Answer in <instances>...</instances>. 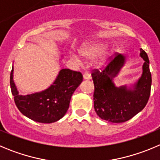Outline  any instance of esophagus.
Here are the masks:
<instances>
[{"instance_id": "esophagus-1", "label": "esophagus", "mask_w": 160, "mask_h": 160, "mask_svg": "<svg viewBox=\"0 0 160 160\" xmlns=\"http://www.w3.org/2000/svg\"><path fill=\"white\" fill-rule=\"evenodd\" d=\"M83 78H84L85 80H90V79L91 78V76H90V74H89V73L86 72L83 74Z\"/></svg>"}]
</instances>
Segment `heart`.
<instances>
[{
  "label": "heart",
  "mask_w": 160,
  "mask_h": 160,
  "mask_svg": "<svg viewBox=\"0 0 160 160\" xmlns=\"http://www.w3.org/2000/svg\"><path fill=\"white\" fill-rule=\"evenodd\" d=\"M107 48V44L104 42H90L83 44L81 48H79L78 52L81 56L86 58H92L98 56L102 54ZM71 57L73 59L78 61V57L75 54H71ZM106 56H105L102 61L105 60Z\"/></svg>",
  "instance_id": "1"
}]
</instances>
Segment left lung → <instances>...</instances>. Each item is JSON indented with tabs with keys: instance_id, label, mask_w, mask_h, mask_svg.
<instances>
[{
	"instance_id": "1",
	"label": "left lung",
	"mask_w": 160,
	"mask_h": 160,
	"mask_svg": "<svg viewBox=\"0 0 160 160\" xmlns=\"http://www.w3.org/2000/svg\"><path fill=\"white\" fill-rule=\"evenodd\" d=\"M140 57L144 60L143 74L132 88L117 87L112 82L125 62V57L117 54L99 70L94 69L92 79L94 84L93 106L102 119L112 123H122L132 118L147 105L151 93L152 74L147 53L140 49Z\"/></svg>"
}]
</instances>
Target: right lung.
Wrapping results in <instances>:
<instances>
[{
  "label": "right lung",
  "mask_w": 160,
  "mask_h": 160,
  "mask_svg": "<svg viewBox=\"0 0 160 160\" xmlns=\"http://www.w3.org/2000/svg\"><path fill=\"white\" fill-rule=\"evenodd\" d=\"M82 74L70 69H62L55 81L47 90L25 96L19 94L13 81V67L10 86L17 107L22 114L39 123L50 124L58 121L67 112L70 98L82 82Z\"/></svg>",
  "instance_id": "add662e5"
}]
</instances>
